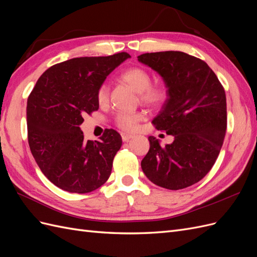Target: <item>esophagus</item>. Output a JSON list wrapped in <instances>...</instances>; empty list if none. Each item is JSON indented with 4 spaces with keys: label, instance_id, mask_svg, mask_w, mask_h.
I'll return each mask as SVG.
<instances>
[{
    "label": "esophagus",
    "instance_id": "34e87169",
    "mask_svg": "<svg viewBox=\"0 0 257 257\" xmlns=\"http://www.w3.org/2000/svg\"><path fill=\"white\" fill-rule=\"evenodd\" d=\"M121 137H122V141L123 142H128L130 139H132V138L134 137V135L133 134H128V133H122Z\"/></svg>",
    "mask_w": 257,
    "mask_h": 257
}]
</instances>
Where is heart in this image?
Instances as JSON below:
<instances>
[{"mask_svg":"<svg viewBox=\"0 0 257 257\" xmlns=\"http://www.w3.org/2000/svg\"><path fill=\"white\" fill-rule=\"evenodd\" d=\"M120 78L128 83L132 88L138 92L139 99L145 105L157 108L166 102L168 97V88L164 83H151V74L144 67L134 66L125 69ZM109 97V85L103 82L96 91V99L99 105H105ZM143 112H119L115 115V124L124 131H134L138 123L144 119Z\"/></svg>","mask_w":257,"mask_h":257,"instance_id":"b5f03b06","label":"heart"}]
</instances>
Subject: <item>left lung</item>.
I'll return each mask as SVG.
<instances>
[{"label":"left lung","mask_w":257,"mask_h":257,"mask_svg":"<svg viewBox=\"0 0 257 257\" xmlns=\"http://www.w3.org/2000/svg\"><path fill=\"white\" fill-rule=\"evenodd\" d=\"M138 61L165 81L168 97L152 124L175 137L164 147L153 136L148 138L143 172L162 188L185 189L200 181L219 157L227 127L225 90L205 61L188 53H144Z\"/></svg>","instance_id":"1"}]
</instances>
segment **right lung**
<instances>
[{"label": "right lung", "mask_w": 257, "mask_h": 257, "mask_svg": "<svg viewBox=\"0 0 257 257\" xmlns=\"http://www.w3.org/2000/svg\"><path fill=\"white\" fill-rule=\"evenodd\" d=\"M131 56L81 57L49 67L28 98V142L38 167L58 188L84 194L109 178L122 146L118 132L106 128L99 141H85L79 125L98 109L96 91Z\"/></svg>", "instance_id": "obj_1"}]
</instances>
